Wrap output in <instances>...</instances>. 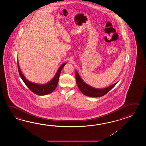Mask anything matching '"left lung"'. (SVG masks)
I'll return each instance as SVG.
<instances>
[{"mask_svg": "<svg viewBox=\"0 0 146 146\" xmlns=\"http://www.w3.org/2000/svg\"><path fill=\"white\" fill-rule=\"evenodd\" d=\"M76 80L79 89L84 95L95 98L100 97L106 95V93L111 90L112 88H113L115 85L117 84V82H116L115 84L104 89L95 88L85 83L84 80L81 78L77 71H76Z\"/></svg>", "mask_w": 146, "mask_h": 146, "instance_id": "1", "label": "left lung"}]
</instances>
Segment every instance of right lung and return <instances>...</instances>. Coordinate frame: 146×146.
Masks as SVG:
<instances>
[{
    "mask_svg": "<svg viewBox=\"0 0 146 146\" xmlns=\"http://www.w3.org/2000/svg\"><path fill=\"white\" fill-rule=\"evenodd\" d=\"M67 63L65 62L59 67L58 69L56 74L55 75L54 77L51 80L45 84H35L34 82H31L27 79L23 74H22L20 68L19 67V62H18V71L19 74L22 80L25 82L26 86L28 87V88L31 90L32 92L38 95V96H45L48 94L52 93L54 90H55L57 84L58 83L59 76L60 72L62 71L63 67Z\"/></svg>",
    "mask_w": 146,
    "mask_h": 146,
    "instance_id": "add662e5",
    "label": "right lung"
}]
</instances>
